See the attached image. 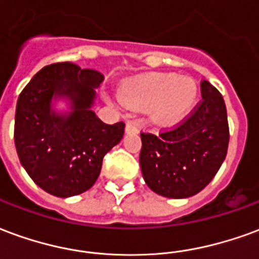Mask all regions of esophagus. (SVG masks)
Masks as SVG:
<instances>
[{"mask_svg":"<svg viewBox=\"0 0 259 259\" xmlns=\"http://www.w3.org/2000/svg\"><path fill=\"white\" fill-rule=\"evenodd\" d=\"M139 132V126L135 122H127L126 123V133H137Z\"/></svg>","mask_w":259,"mask_h":259,"instance_id":"obj_1","label":"esophagus"}]
</instances>
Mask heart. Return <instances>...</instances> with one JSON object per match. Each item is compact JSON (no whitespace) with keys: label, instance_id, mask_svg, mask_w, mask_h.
<instances>
[{"label":"heart","instance_id":"1","mask_svg":"<svg viewBox=\"0 0 259 259\" xmlns=\"http://www.w3.org/2000/svg\"><path fill=\"white\" fill-rule=\"evenodd\" d=\"M198 98V87L191 77L172 73H147L124 81L119 89V100L133 111L148 108L152 123L163 127L175 126L193 111Z\"/></svg>","mask_w":259,"mask_h":259}]
</instances>
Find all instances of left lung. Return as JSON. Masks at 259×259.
I'll list each match as a JSON object with an SVG mask.
<instances>
[{
	"mask_svg": "<svg viewBox=\"0 0 259 259\" xmlns=\"http://www.w3.org/2000/svg\"><path fill=\"white\" fill-rule=\"evenodd\" d=\"M202 100L187 118L158 135L141 133L140 166L147 186L168 198L200 193L226 158L229 124L222 94L201 81Z\"/></svg>",
	"mask_w": 259,
	"mask_h": 259,
	"instance_id": "left-lung-1",
	"label": "left lung"
}]
</instances>
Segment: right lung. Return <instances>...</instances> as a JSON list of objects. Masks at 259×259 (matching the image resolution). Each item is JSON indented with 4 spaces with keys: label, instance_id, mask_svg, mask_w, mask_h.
<instances>
[{
    "label": "right lung",
    "instance_id": "obj_1",
    "mask_svg": "<svg viewBox=\"0 0 259 259\" xmlns=\"http://www.w3.org/2000/svg\"><path fill=\"white\" fill-rule=\"evenodd\" d=\"M104 76L72 62L37 72L20 93L15 113V147L22 166L42 190L57 197L84 193L96 183L102 158L122 140L124 123L107 124L91 107ZM66 98L71 112L57 113L53 99Z\"/></svg>",
    "mask_w": 259,
    "mask_h": 259
}]
</instances>
